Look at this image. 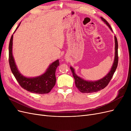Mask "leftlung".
<instances>
[{"label": "left lung", "mask_w": 131, "mask_h": 131, "mask_svg": "<svg viewBox=\"0 0 131 131\" xmlns=\"http://www.w3.org/2000/svg\"><path fill=\"white\" fill-rule=\"evenodd\" d=\"M102 20L103 21L105 24L108 26L110 29L113 31V30L111 28L110 25L108 23L105 19L101 17ZM115 57L114 61L112 67L110 72L107 74L102 79H100V80L97 81H87L78 77V75L75 74V70L73 67H70V68L72 70L73 73V77L75 79V83L76 87L82 93H92L97 92V91H100L102 89H104L105 87L108 85L109 82L112 79L113 75L115 72V70L117 68V64H118V43L116 37L115 36Z\"/></svg>", "instance_id": "left-lung-1"}]
</instances>
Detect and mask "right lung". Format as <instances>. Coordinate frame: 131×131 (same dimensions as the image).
<instances>
[{
  "label": "right lung",
  "instance_id": "1",
  "mask_svg": "<svg viewBox=\"0 0 131 131\" xmlns=\"http://www.w3.org/2000/svg\"><path fill=\"white\" fill-rule=\"evenodd\" d=\"M19 25L20 23L15 31L18 28ZM13 35L11 36L9 43V62L11 72L19 84L23 89L31 93L45 94L50 92L56 84V78L55 72L57 67L59 65L58 59L51 63L46 72L40 76L34 78L26 77L19 72L15 63L13 55Z\"/></svg>",
  "mask_w": 131,
  "mask_h": 131
}]
</instances>
